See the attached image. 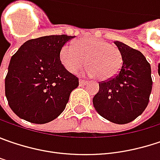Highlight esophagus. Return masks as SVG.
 Listing matches in <instances>:
<instances>
[{"instance_id": "esophagus-1", "label": "esophagus", "mask_w": 160, "mask_h": 160, "mask_svg": "<svg viewBox=\"0 0 160 160\" xmlns=\"http://www.w3.org/2000/svg\"><path fill=\"white\" fill-rule=\"evenodd\" d=\"M87 83H88V80H80V86H84V85H86Z\"/></svg>"}]
</instances>
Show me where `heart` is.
<instances>
[{"instance_id":"obj_1","label":"heart","mask_w":160,"mask_h":160,"mask_svg":"<svg viewBox=\"0 0 160 160\" xmlns=\"http://www.w3.org/2000/svg\"><path fill=\"white\" fill-rule=\"evenodd\" d=\"M60 59L64 68L71 73L82 69L88 62V74L98 76L102 80L115 77L123 63L122 53L118 47L105 40L96 38L80 40L74 47L70 44L63 45Z\"/></svg>"}]
</instances>
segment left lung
Returning a JSON list of instances; mask_svg holds the SVG:
<instances>
[{
    "label": "left lung",
    "instance_id": "8db88e82",
    "mask_svg": "<svg viewBox=\"0 0 160 160\" xmlns=\"http://www.w3.org/2000/svg\"><path fill=\"white\" fill-rule=\"evenodd\" d=\"M114 43L122 53V67L112 79L99 82L93 106L104 118L116 124H127L141 115L148 104L151 68L139 51L118 41Z\"/></svg>",
    "mask_w": 160,
    "mask_h": 160
}]
</instances>
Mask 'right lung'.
<instances>
[{
    "mask_svg": "<svg viewBox=\"0 0 160 160\" xmlns=\"http://www.w3.org/2000/svg\"><path fill=\"white\" fill-rule=\"evenodd\" d=\"M74 36L50 35L24 42L12 55L5 78V95L15 114L44 124L65 109L79 79L61 64L60 52Z\"/></svg>",
    "mask_w": 160,
    "mask_h": 160,
    "instance_id": "obj_1",
    "label": "right lung"
}]
</instances>
